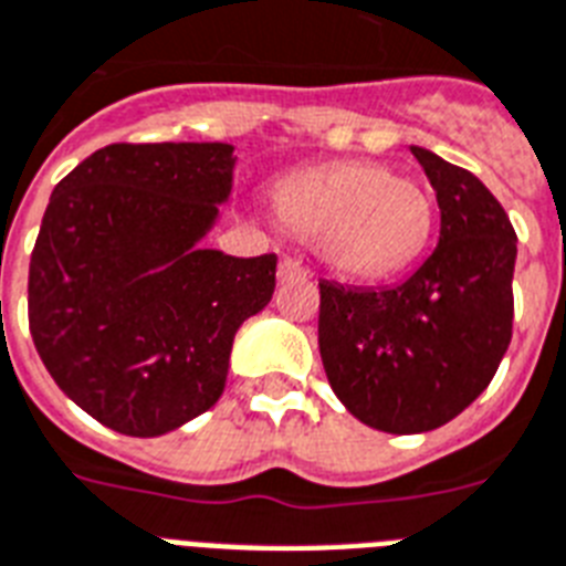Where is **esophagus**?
I'll list each match as a JSON object with an SVG mask.
<instances>
[{
  "label": "esophagus",
  "instance_id": "1",
  "mask_svg": "<svg viewBox=\"0 0 566 566\" xmlns=\"http://www.w3.org/2000/svg\"><path fill=\"white\" fill-rule=\"evenodd\" d=\"M307 275H311V270H307L298 259H293V255H284V259L279 261V279H282V282H298V279H307Z\"/></svg>",
  "mask_w": 566,
  "mask_h": 566
}]
</instances>
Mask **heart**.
Masks as SVG:
<instances>
[{
  "instance_id": "b5f03b06",
  "label": "heart",
  "mask_w": 566,
  "mask_h": 566,
  "mask_svg": "<svg viewBox=\"0 0 566 566\" xmlns=\"http://www.w3.org/2000/svg\"><path fill=\"white\" fill-rule=\"evenodd\" d=\"M275 218L314 241L328 268L352 279H384L421 255L433 232V197L389 165L343 163L279 182Z\"/></svg>"
}]
</instances>
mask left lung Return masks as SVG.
I'll list each match as a JSON object with an SVG mask.
<instances>
[{"instance_id": "obj_1", "label": "left lung", "mask_w": 566, "mask_h": 566, "mask_svg": "<svg viewBox=\"0 0 566 566\" xmlns=\"http://www.w3.org/2000/svg\"><path fill=\"white\" fill-rule=\"evenodd\" d=\"M442 209L439 243L380 291L319 282V355L331 389L363 424L427 433L489 387L512 343L517 235L480 179L412 148Z\"/></svg>"}]
</instances>
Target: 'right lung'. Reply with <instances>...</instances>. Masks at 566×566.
<instances>
[{
  "label": "right lung",
  "mask_w": 566,
  "mask_h": 566,
  "mask_svg": "<svg viewBox=\"0 0 566 566\" xmlns=\"http://www.w3.org/2000/svg\"><path fill=\"white\" fill-rule=\"evenodd\" d=\"M223 142H116L60 179L29 268V328L63 392L109 430L163 436L218 401L275 255L200 250L232 188Z\"/></svg>",
  "instance_id": "obj_1"
}]
</instances>
